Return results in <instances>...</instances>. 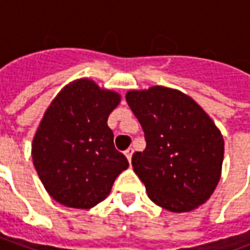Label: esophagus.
Instances as JSON below:
<instances>
[{"instance_id":"obj_1","label":"esophagus","mask_w":250,"mask_h":250,"mask_svg":"<svg viewBox=\"0 0 250 250\" xmlns=\"http://www.w3.org/2000/svg\"><path fill=\"white\" fill-rule=\"evenodd\" d=\"M132 154H134V148H127L125 151V155L127 157V159H128V162H131V158H132Z\"/></svg>"}]
</instances>
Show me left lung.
<instances>
[{
  "instance_id": "left-lung-1",
  "label": "left lung",
  "mask_w": 250,
  "mask_h": 250,
  "mask_svg": "<svg viewBox=\"0 0 250 250\" xmlns=\"http://www.w3.org/2000/svg\"><path fill=\"white\" fill-rule=\"evenodd\" d=\"M125 100L146 136V150L132 155V167L148 198L173 213L205 204L224 161V138L211 118L188 95L162 85L131 89Z\"/></svg>"
}]
</instances>
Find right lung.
Masks as SVG:
<instances>
[{
    "instance_id": "right-lung-1",
    "label": "right lung",
    "mask_w": 250,
    "mask_h": 250,
    "mask_svg": "<svg viewBox=\"0 0 250 250\" xmlns=\"http://www.w3.org/2000/svg\"><path fill=\"white\" fill-rule=\"evenodd\" d=\"M119 93L82 77L57 93L32 142V159L44 188L59 204L91 209L107 198L128 167L107 125Z\"/></svg>"
}]
</instances>
